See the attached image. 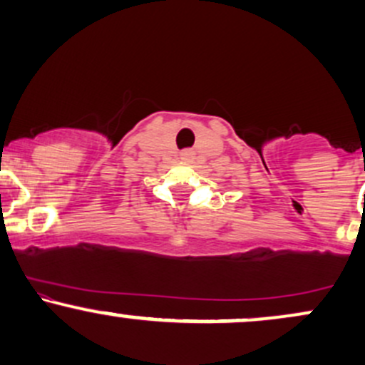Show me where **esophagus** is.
<instances>
[{
    "label": "esophagus",
    "instance_id": "34e87169",
    "mask_svg": "<svg viewBox=\"0 0 365 365\" xmlns=\"http://www.w3.org/2000/svg\"><path fill=\"white\" fill-rule=\"evenodd\" d=\"M180 158H182V161L190 163V161H194V159H195V153L192 149H185V150H182Z\"/></svg>",
    "mask_w": 365,
    "mask_h": 365
}]
</instances>
